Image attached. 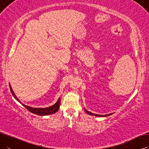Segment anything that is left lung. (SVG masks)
Returning <instances> with one entry per match:
<instances>
[{
    "instance_id": "8db88e82",
    "label": "left lung",
    "mask_w": 149,
    "mask_h": 149,
    "mask_svg": "<svg viewBox=\"0 0 149 149\" xmlns=\"http://www.w3.org/2000/svg\"><path fill=\"white\" fill-rule=\"evenodd\" d=\"M84 110L89 115H92V116H99V117H107L108 116H110L111 114H112V113H111V114H106V115H99V114H93V113L89 112V111H87L85 108H84Z\"/></svg>"
}]
</instances>
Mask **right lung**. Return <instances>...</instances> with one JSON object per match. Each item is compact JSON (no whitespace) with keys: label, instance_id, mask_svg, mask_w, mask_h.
I'll return each instance as SVG.
<instances>
[{"label":"right lung","instance_id":"add662e5","mask_svg":"<svg viewBox=\"0 0 149 149\" xmlns=\"http://www.w3.org/2000/svg\"><path fill=\"white\" fill-rule=\"evenodd\" d=\"M10 89L11 93H12V95L14 96V97L17 100V101L21 103V102L19 101V100L17 98L16 95L14 94V93L13 91V90H12V89L10 85ZM21 104L23 105L25 108H26L29 111V112H31V113H33V114H35L40 115V116H47L49 114H54V113H56L57 111L58 110L59 107H60V99L59 98V99H58L57 102L55 103L54 105L51 106V107H47V108H33L31 107H29V106H27V105L22 104V103H21Z\"/></svg>","mask_w":149,"mask_h":149}]
</instances>
